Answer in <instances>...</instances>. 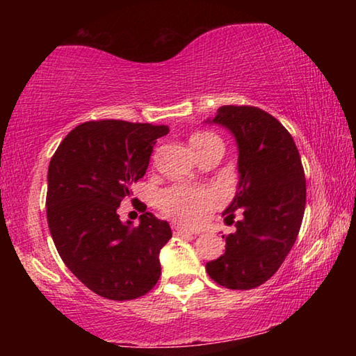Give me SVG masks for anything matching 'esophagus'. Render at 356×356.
I'll list each match as a JSON object with an SVG mask.
<instances>
[{
    "mask_svg": "<svg viewBox=\"0 0 356 356\" xmlns=\"http://www.w3.org/2000/svg\"><path fill=\"white\" fill-rule=\"evenodd\" d=\"M172 231H174V234H177V236H196L197 234L195 231H191V229H188V227H182V226L176 225V222L172 225Z\"/></svg>",
    "mask_w": 356,
    "mask_h": 356,
    "instance_id": "esophagus-1",
    "label": "esophagus"
}]
</instances>
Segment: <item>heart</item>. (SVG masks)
<instances>
[{
    "label": "heart",
    "mask_w": 356,
    "mask_h": 356,
    "mask_svg": "<svg viewBox=\"0 0 356 356\" xmlns=\"http://www.w3.org/2000/svg\"><path fill=\"white\" fill-rule=\"evenodd\" d=\"M191 146L197 152L210 144L220 143L218 135L212 131H197L191 136ZM156 204L161 212L190 225H197L207 218V215L220 204V196L210 188H197V186L176 184L161 190L156 197Z\"/></svg>",
    "instance_id": "heart-1"
}]
</instances>
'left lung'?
<instances>
[{
	"instance_id": "left-lung-1",
	"label": "left lung",
	"mask_w": 356,
	"mask_h": 356,
	"mask_svg": "<svg viewBox=\"0 0 356 356\" xmlns=\"http://www.w3.org/2000/svg\"><path fill=\"white\" fill-rule=\"evenodd\" d=\"M225 125L238 146L237 193L222 215L236 221L226 251L206 265L220 286L248 291L278 272L297 240L306 204V179L293 138L272 114L251 105L221 106Z\"/></svg>"
}]
</instances>
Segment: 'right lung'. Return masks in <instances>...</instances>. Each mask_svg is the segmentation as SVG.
<instances>
[{
    "label": "right lung",
    "mask_w": 356,
    "mask_h": 356,
    "mask_svg": "<svg viewBox=\"0 0 356 356\" xmlns=\"http://www.w3.org/2000/svg\"><path fill=\"white\" fill-rule=\"evenodd\" d=\"M168 131L166 125L89 120L51 156L47 220L53 242L70 272L100 297H143L160 278L159 254L172 236L170 225L144 212L131 227L118 209L146 174L155 140Z\"/></svg>",
    "instance_id": "obj_1"
}]
</instances>
